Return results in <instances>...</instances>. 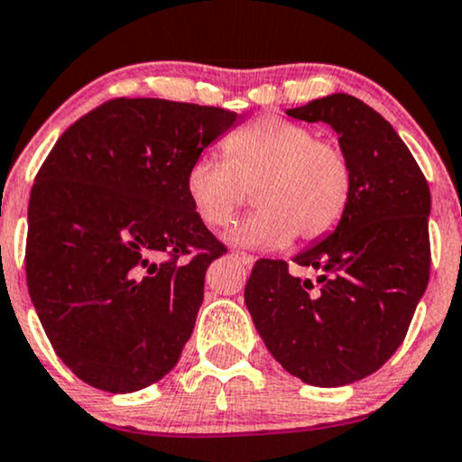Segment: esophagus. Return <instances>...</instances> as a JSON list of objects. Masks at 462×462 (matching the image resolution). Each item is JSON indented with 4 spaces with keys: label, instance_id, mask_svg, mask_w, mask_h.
<instances>
[{
    "label": "esophagus",
    "instance_id": "1",
    "mask_svg": "<svg viewBox=\"0 0 462 462\" xmlns=\"http://www.w3.org/2000/svg\"><path fill=\"white\" fill-rule=\"evenodd\" d=\"M232 255H235V258L238 260V263H243V264H245L247 269H249V266H254V263H255V258H254V255H249V254L235 252V254H232Z\"/></svg>",
    "mask_w": 462,
    "mask_h": 462
}]
</instances>
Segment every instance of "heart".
<instances>
[{
  "label": "heart",
  "instance_id": "1",
  "mask_svg": "<svg viewBox=\"0 0 462 462\" xmlns=\"http://www.w3.org/2000/svg\"><path fill=\"white\" fill-rule=\"evenodd\" d=\"M226 161L202 154L189 165L185 191L208 227L232 224L254 193L255 213L226 238L241 247H284L294 236L319 241L340 224L351 199L353 174L337 143L316 140L299 122L254 120L224 143Z\"/></svg>",
  "mask_w": 462,
  "mask_h": 462
}]
</instances>
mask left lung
<instances>
[{"mask_svg": "<svg viewBox=\"0 0 462 462\" xmlns=\"http://www.w3.org/2000/svg\"><path fill=\"white\" fill-rule=\"evenodd\" d=\"M286 114L337 133L351 199L336 230L292 258L319 271L316 282L263 258L245 305L282 368L308 385L340 387L379 370L407 336L430 275V189L390 122L351 94Z\"/></svg>", "mask_w": 462, "mask_h": 462, "instance_id": "obj_1", "label": "left lung"}]
</instances>
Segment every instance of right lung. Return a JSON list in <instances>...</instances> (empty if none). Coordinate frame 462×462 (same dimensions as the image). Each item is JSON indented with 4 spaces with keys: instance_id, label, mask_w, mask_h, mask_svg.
Instances as JSON below:
<instances>
[{
    "instance_id": "1",
    "label": "right lung",
    "mask_w": 462,
    "mask_h": 462,
    "mask_svg": "<svg viewBox=\"0 0 462 462\" xmlns=\"http://www.w3.org/2000/svg\"><path fill=\"white\" fill-rule=\"evenodd\" d=\"M236 118L114 98L69 126L38 170L27 288L58 357L88 385L131 393L180 359L208 264L226 252L189 202L185 176Z\"/></svg>"
}]
</instances>
